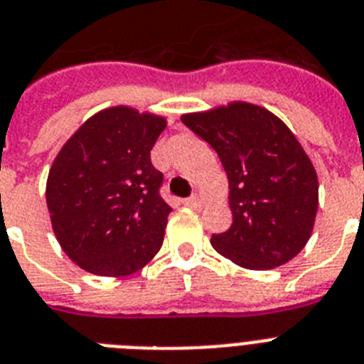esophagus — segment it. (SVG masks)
<instances>
[{
  "mask_svg": "<svg viewBox=\"0 0 364 364\" xmlns=\"http://www.w3.org/2000/svg\"><path fill=\"white\" fill-rule=\"evenodd\" d=\"M183 203L187 207H192V209H198V207L201 205V200L198 196H191L187 198V200H183Z\"/></svg>",
  "mask_w": 364,
  "mask_h": 364,
  "instance_id": "34e87169",
  "label": "esophagus"
}]
</instances>
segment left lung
Listing matches in <instances>:
<instances>
[{
  "instance_id": "1",
  "label": "left lung",
  "mask_w": 364,
  "mask_h": 364,
  "mask_svg": "<svg viewBox=\"0 0 364 364\" xmlns=\"http://www.w3.org/2000/svg\"><path fill=\"white\" fill-rule=\"evenodd\" d=\"M181 122L218 154L233 224L213 248L248 270L281 267L304 250L318 209V179L301 144L264 107L233 102Z\"/></svg>"
}]
</instances>
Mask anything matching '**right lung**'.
Instances as JSON below:
<instances>
[{
	"label": "right lung",
	"instance_id": "add662e5",
	"mask_svg": "<svg viewBox=\"0 0 364 364\" xmlns=\"http://www.w3.org/2000/svg\"><path fill=\"white\" fill-rule=\"evenodd\" d=\"M166 118L118 105L90 116L60 148L46 201L60 248L83 270L129 276L161 250L172 207L149 151Z\"/></svg>",
	"mask_w": 364,
	"mask_h": 364
}]
</instances>
